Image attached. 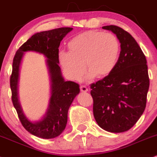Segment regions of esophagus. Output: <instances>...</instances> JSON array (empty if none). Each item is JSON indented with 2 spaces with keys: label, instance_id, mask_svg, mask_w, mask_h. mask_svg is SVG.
<instances>
[{
  "label": "esophagus",
  "instance_id": "esophagus-1",
  "mask_svg": "<svg viewBox=\"0 0 157 157\" xmlns=\"http://www.w3.org/2000/svg\"><path fill=\"white\" fill-rule=\"evenodd\" d=\"M80 90H81V91L83 92V93H86V92L88 91L87 87H86V86H80Z\"/></svg>",
  "mask_w": 157,
  "mask_h": 157
}]
</instances>
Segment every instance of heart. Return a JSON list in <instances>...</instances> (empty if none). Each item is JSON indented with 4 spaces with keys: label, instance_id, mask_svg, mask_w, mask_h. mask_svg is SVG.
Here are the masks:
<instances>
[{
    "label": "heart",
    "instance_id": "obj_1",
    "mask_svg": "<svg viewBox=\"0 0 157 157\" xmlns=\"http://www.w3.org/2000/svg\"><path fill=\"white\" fill-rule=\"evenodd\" d=\"M68 52L62 51L59 60L64 73L73 80H78L85 71V78H104L116 67L121 44L115 34L98 31L79 34L70 40ZM86 67H84V65Z\"/></svg>",
    "mask_w": 157,
    "mask_h": 157
}]
</instances>
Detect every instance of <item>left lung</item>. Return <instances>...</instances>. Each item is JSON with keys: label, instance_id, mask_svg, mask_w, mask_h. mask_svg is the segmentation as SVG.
<instances>
[{"label": "left lung", "instance_id": "1", "mask_svg": "<svg viewBox=\"0 0 157 157\" xmlns=\"http://www.w3.org/2000/svg\"><path fill=\"white\" fill-rule=\"evenodd\" d=\"M103 29L113 32L121 53L113 72L91 84L93 115L101 128L112 133L129 130L143 115L149 88L147 61L129 33L116 25Z\"/></svg>", "mask_w": 157, "mask_h": 157}]
</instances>
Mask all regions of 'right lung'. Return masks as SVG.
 I'll list each match as a JSON object with an SVG mask.
<instances>
[{"label": "right lung", "mask_w": 157, "mask_h": 157, "mask_svg": "<svg viewBox=\"0 0 157 157\" xmlns=\"http://www.w3.org/2000/svg\"><path fill=\"white\" fill-rule=\"evenodd\" d=\"M73 28H59L36 33L17 51L12 64L10 77L13 105L24 128L29 133L42 139L58 137L65 128L67 112L74 98L80 92L79 85L71 81H64L59 66V47L60 42ZM34 51L46 58L51 82V98L45 115L38 121H31L24 115L18 96L19 68L25 52Z\"/></svg>", "instance_id": "right-lung-1"}]
</instances>
